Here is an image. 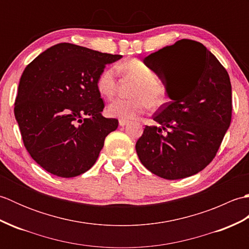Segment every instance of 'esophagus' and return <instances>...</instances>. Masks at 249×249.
I'll list each match as a JSON object with an SVG mask.
<instances>
[{
  "mask_svg": "<svg viewBox=\"0 0 249 249\" xmlns=\"http://www.w3.org/2000/svg\"><path fill=\"white\" fill-rule=\"evenodd\" d=\"M129 123L128 121H126V120H120L119 121V124H120V126H122V127H123V126H126Z\"/></svg>",
  "mask_w": 249,
  "mask_h": 249,
  "instance_id": "34e87169",
  "label": "esophagus"
}]
</instances>
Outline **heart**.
I'll list each match as a JSON object with an SVG mask.
<instances>
[{
    "label": "heart",
    "mask_w": 249,
    "mask_h": 249,
    "mask_svg": "<svg viewBox=\"0 0 249 249\" xmlns=\"http://www.w3.org/2000/svg\"><path fill=\"white\" fill-rule=\"evenodd\" d=\"M121 70L130 78L138 81L134 89L133 98H116L107 107V112L112 118L133 120L143 113L149 107H160L166 102V88L156 80V75L145 63L130 60L122 64ZM98 93L106 98H111L116 91V68L109 66L99 73L96 80Z\"/></svg>",
    "instance_id": "heart-1"
}]
</instances>
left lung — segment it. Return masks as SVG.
<instances>
[{
  "label": "left lung",
  "instance_id": "1",
  "mask_svg": "<svg viewBox=\"0 0 249 249\" xmlns=\"http://www.w3.org/2000/svg\"><path fill=\"white\" fill-rule=\"evenodd\" d=\"M143 62L161 79L170 102L153 114L158 126H145L137 154L157 177H192L213 160L230 126L228 72L212 52L190 39L163 47Z\"/></svg>",
  "mask_w": 249,
  "mask_h": 249
}]
</instances>
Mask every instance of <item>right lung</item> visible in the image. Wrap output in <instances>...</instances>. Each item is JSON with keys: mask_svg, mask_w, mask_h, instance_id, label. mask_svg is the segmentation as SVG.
I'll return each mask as SVG.
<instances>
[{"mask_svg": "<svg viewBox=\"0 0 249 249\" xmlns=\"http://www.w3.org/2000/svg\"><path fill=\"white\" fill-rule=\"evenodd\" d=\"M121 57L62 43L25 67L15 118L25 149L46 171L73 178L96 162L105 138L119 125L102 115L96 80L106 65Z\"/></svg>", "mask_w": 249, "mask_h": 249, "instance_id": "right-lung-1", "label": "right lung"}]
</instances>
